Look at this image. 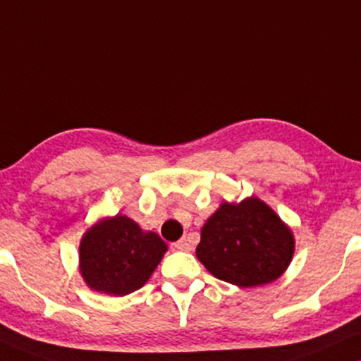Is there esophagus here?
Here are the masks:
<instances>
[{
	"instance_id": "34e87169",
	"label": "esophagus",
	"mask_w": 361,
	"mask_h": 361,
	"mask_svg": "<svg viewBox=\"0 0 361 361\" xmlns=\"http://www.w3.org/2000/svg\"><path fill=\"white\" fill-rule=\"evenodd\" d=\"M172 246L176 247V249H179V251H189V249H190V244L188 243V239H185V238L179 239V241H177V243H173Z\"/></svg>"
}]
</instances>
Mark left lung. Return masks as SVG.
Here are the masks:
<instances>
[{
  "label": "left lung",
  "mask_w": 361,
  "mask_h": 361,
  "mask_svg": "<svg viewBox=\"0 0 361 361\" xmlns=\"http://www.w3.org/2000/svg\"><path fill=\"white\" fill-rule=\"evenodd\" d=\"M295 252L291 229L259 199L221 204L204 224L195 255L212 276L241 288L268 284Z\"/></svg>",
  "instance_id": "obj_1"
}]
</instances>
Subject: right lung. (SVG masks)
Listing matches in <instances>:
<instances>
[{
	"mask_svg": "<svg viewBox=\"0 0 361 361\" xmlns=\"http://www.w3.org/2000/svg\"><path fill=\"white\" fill-rule=\"evenodd\" d=\"M167 251L155 233L117 214L100 221L80 243V273L92 289L126 296L144 286Z\"/></svg>",
	"mask_w": 361,
	"mask_h": 361,
	"instance_id": "obj_1",
	"label": "right lung"
}]
</instances>
